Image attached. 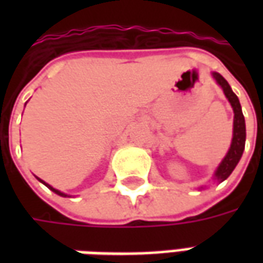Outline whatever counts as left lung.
I'll list each match as a JSON object with an SVG mask.
<instances>
[{
    "instance_id": "1",
    "label": "left lung",
    "mask_w": 263,
    "mask_h": 263,
    "mask_svg": "<svg viewBox=\"0 0 263 263\" xmlns=\"http://www.w3.org/2000/svg\"><path fill=\"white\" fill-rule=\"evenodd\" d=\"M213 77L217 81V84L221 86L222 91L226 94V97L228 98V101L231 104L232 109H234V129H232L231 146H230L226 158L222 159V162H221L220 166L217 167V171L214 173L215 180L221 183L231 175L232 171L235 169V166L238 165V162L241 159L243 148H245L247 132H245V118H243L242 109H241V104H239V100H238L237 96L231 90L228 81L220 73H215V71L213 73Z\"/></svg>"
}]
</instances>
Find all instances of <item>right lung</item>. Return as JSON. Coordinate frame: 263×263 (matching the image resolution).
I'll return each mask as SVG.
<instances>
[{"instance_id": "1", "label": "right lung", "mask_w": 263, "mask_h": 263, "mask_svg": "<svg viewBox=\"0 0 263 263\" xmlns=\"http://www.w3.org/2000/svg\"><path fill=\"white\" fill-rule=\"evenodd\" d=\"M37 179H39V177H37ZM39 182H42L43 184L46 186V187L50 189V190H52V192H54V193H56V194H59V196H62V197H67V194L62 193V192H59V190H56V189H53V187H52V186H50V184H48V183H45V182H43V180H41V179H39Z\"/></svg>"}]
</instances>
